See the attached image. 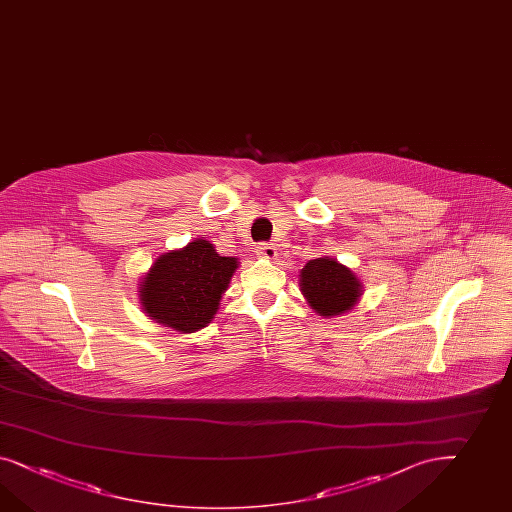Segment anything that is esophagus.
<instances>
[{
  "instance_id": "obj_1",
  "label": "esophagus",
  "mask_w": 512,
  "mask_h": 512,
  "mask_svg": "<svg viewBox=\"0 0 512 512\" xmlns=\"http://www.w3.org/2000/svg\"><path fill=\"white\" fill-rule=\"evenodd\" d=\"M257 255H259L261 259H276V246H274V244H259Z\"/></svg>"
}]
</instances>
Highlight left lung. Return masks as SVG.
<instances>
[{"label":"left lung","instance_id":"1","mask_svg":"<svg viewBox=\"0 0 512 512\" xmlns=\"http://www.w3.org/2000/svg\"><path fill=\"white\" fill-rule=\"evenodd\" d=\"M300 291L309 307L324 318L345 315L363 294L358 276L332 257L307 261L300 270Z\"/></svg>","mask_w":512,"mask_h":512}]
</instances>
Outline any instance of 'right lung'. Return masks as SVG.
Instances as JSON below:
<instances>
[{
	"label": "right lung",
	"instance_id": "right-lung-1",
	"mask_svg": "<svg viewBox=\"0 0 512 512\" xmlns=\"http://www.w3.org/2000/svg\"><path fill=\"white\" fill-rule=\"evenodd\" d=\"M238 268L205 238L162 253L139 279V304L147 317L180 333L208 326Z\"/></svg>",
	"mask_w": 512,
	"mask_h": 512
}]
</instances>
